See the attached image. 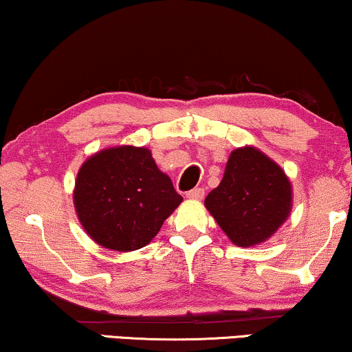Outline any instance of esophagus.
Listing matches in <instances>:
<instances>
[{
  "label": "esophagus",
  "mask_w": 352,
  "mask_h": 352,
  "mask_svg": "<svg viewBox=\"0 0 352 352\" xmlns=\"http://www.w3.org/2000/svg\"><path fill=\"white\" fill-rule=\"evenodd\" d=\"M186 197L190 200H201L205 197V190L201 187H195V189L186 192Z\"/></svg>",
  "instance_id": "esophagus-1"
}]
</instances>
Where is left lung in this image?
Here are the masks:
<instances>
[{
    "label": "left lung",
    "instance_id": "1",
    "mask_svg": "<svg viewBox=\"0 0 352 352\" xmlns=\"http://www.w3.org/2000/svg\"><path fill=\"white\" fill-rule=\"evenodd\" d=\"M205 206L239 247L261 243L276 232L292 208V186L282 168L254 147L230 153L221 184Z\"/></svg>",
    "mask_w": 352,
    "mask_h": 352
}]
</instances>
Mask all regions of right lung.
Listing matches in <instances>:
<instances>
[{
  "instance_id": "obj_1",
  "label": "right lung",
  "mask_w": 352,
  "mask_h": 352,
  "mask_svg": "<svg viewBox=\"0 0 352 352\" xmlns=\"http://www.w3.org/2000/svg\"><path fill=\"white\" fill-rule=\"evenodd\" d=\"M74 201L96 243L133 252L155 237L182 197L158 170L151 151L122 146L98 152L81 165Z\"/></svg>"
}]
</instances>
